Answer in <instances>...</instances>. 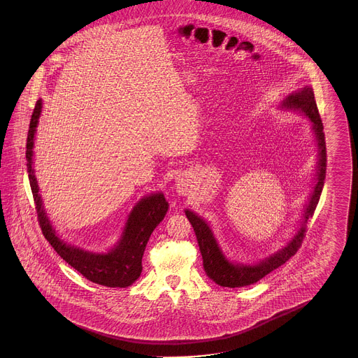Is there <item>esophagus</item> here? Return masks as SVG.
Instances as JSON below:
<instances>
[{
	"label": "esophagus",
	"mask_w": 358,
	"mask_h": 358,
	"mask_svg": "<svg viewBox=\"0 0 358 358\" xmlns=\"http://www.w3.org/2000/svg\"><path fill=\"white\" fill-rule=\"evenodd\" d=\"M178 189H179V192H182V189H184V188H182V184L180 180L178 182Z\"/></svg>",
	"instance_id": "esophagus-1"
}]
</instances>
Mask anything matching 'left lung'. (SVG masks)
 I'll use <instances>...</instances> for the list:
<instances>
[{"label": "left lung", "mask_w": 358, "mask_h": 358, "mask_svg": "<svg viewBox=\"0 0 358 358\" xmlns=\"http://www.w3.org/2000/svg\"><path fill=\"white\" fill-rule=\"evenodd\" d=\"M282 107L298 110L311 120L312 130L319 147L316 184L313 187L310 202L306 207L301 228L296 233V236L292 238L289 243L280 251L271 255L268 259L259 261L256 265L233 264L224 256L208 224L196 213H192L189 210H185V215L197 236L206 274L211 280L221 287L238 288V287L251 285L253 282H259V279H262L265 275L270 274L275 268L282 266V264H285L292 256H294L303 242V238L306 236V222L312 217V215L316 210V206L319 203L324 180L327 176V143H325L324 125L320 117L313 90L311 87H304L301 91L292 93L282 101Z\"/></svg>", "instance_id": "8db88e82"}]
</instances>
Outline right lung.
<instances>
[{"mask_svg":"<svg viewBox=\"0 0 358 358\" xmlns=\"http://www.w3.org/2000/svg\"><path fill=\"white\" fill-rule=\"evenodd\" d=\"M42 110V101L39 99L31 114V124L27 138V169L29 176L31 193L38 215L39 225L48 243L61 259L74 267L90 282H96L108 288H127L137 280L142 273V257L145 245L155 228L164 220L168 213L169 203L162 193H155L142 198L131 210L122 239L108 253H93L84 251L79 247L65 243L56 236L52 225L47 217L42 199L39 196L38 184L33 170V145L34 134Z\"/></svg>","mask_w":358,"mask_h":358,"instance_id":"right-lung-1","label":"right lung"}]
</instances>
